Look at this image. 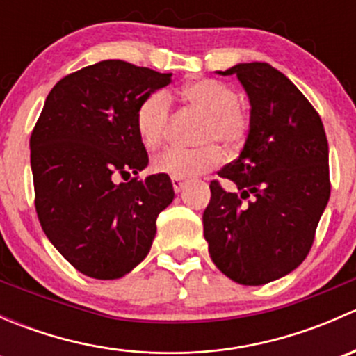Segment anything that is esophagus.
<instances>
[{
    "instance_id": "esophagus-1",
    "label": "esophagus",
    "mask_w": 356,
    "mask_h": 356,
    "mask_svg": "<svg viewBox=\"0 0 356 356\" xmlns=\"http://www.w3.org/2000/svg\"><path fill=\"white\" fill-rule=\"evenodd\" d=\"M172 186H174L175 193H181L182 188H184V181L179 177H172Z\"/></svg>"
}]
</instances>
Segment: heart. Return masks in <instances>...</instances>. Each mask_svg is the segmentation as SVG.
<instances>
[{
	"instance_id": "1",
	"label": "heart",
	"mask_w": 356,
	"mask_h": 356,
	"mask_svg": "<svg viewBox=\"0 0 356 356\" xmlns=\"http://www.w3.org/2000/svg\"><path fill=\"white\" fill-rule=\"evenodd\" d=\"M182 102L189 110L203 115L196 134L200 148H167L153 160V170L170 177H195L218 167L222 153L213 143L227 149L243 145L248 132V118L239 108V95L232 86L215 79H200L182 89ZM170 98L165 91L146 96L136 110V131L148 149L161 145L170 122Z\"/></svg>"
}]
</instances>
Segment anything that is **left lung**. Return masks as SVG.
Returning <instances> with one entry per match:
<instances>
[{"instance_id": "obj_1", "label": "left lung", "mask_w": 356, "mask_h": 356, "mask_svg": "<svg viewBox=\"0 0 356 356\" xmlns=\"http://www.w3.org/2000/svg\"><path fill=\"white\" fill-rule=\"evenodd\" d=\"M217 74H234L245 88L250 129L239 156L218 172L238 191L211 182L203 234L222 274L261 286L288 275L310 251L331 196L327 138L310 102L277 68L238 63Z\"/></svg>"}]
</instances>
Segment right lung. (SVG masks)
<instances>
[{"label": "right lung", "mask_w": 356, "mask_h": 356, "mask_svg": "<svg viewBox=\"0 0 356 356\" xmlns=\"http://www.w3.org/2000/svg\"><path fill=\"white\" fill-rule=\"evenodd\" d=\"M170 82L172 74L103 60L63 77L46 98L31 136L35 211L46 238L84 275L110 281L138 267L174 200L165 174L115 182L148 167L136 110Z\"/></svg>", "instance_id": "obj_1"}]
</instances>
